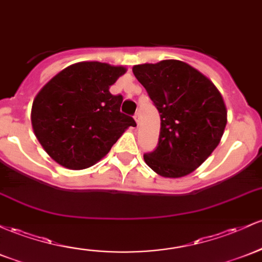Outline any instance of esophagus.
Wrapping results in <instances>:
<instances>
[{
	"mask_svg": "<svg viewBox=\"0 0 262 262\" xmlns=\"http://www.w3.org/2000/svg\"><path fill=\"white\" fill-rule=\"evenodd\" d=\"M134 120H136V122H137V124H139V122H140V114H139V112H137V113L134 114Z\"/></svg>",
	"mask_w": 262,
	"mask_h": 262,
	"instance_id": "esophagus-1",
	"label": "esophagus"
}]
</instances>
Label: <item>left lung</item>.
I'll return each mask as SVG.
<instances>
[{
	"label": "left lung",
	"instance_id": "left-lung-1",
	"mask_svg": "<svg viewBox=\"0 0 262 262\" xmlns=\"http://www.w3.org/2000/svg\"><path fill=\"white\" fill-rule=\"evenodd\" d=\"M160 113L158 145L144 160L155 173L180 178L201 165L220 143L226 108L210 79L188 63L166 59L133 67Z\"/></svg>",
	"mask_w": 262,
	"mask_h": 262
}]
</instances>
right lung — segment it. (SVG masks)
Wrapping results in <instances>:
<instances>
[{
  "mask_svg": "<svg viewBox=\"0 0 262 262\" xmlns=\"http://www.w3.org/2000/svg\"><path fill=\"white\" fill-rule=\"evenodd\" d=\"M124 67L79 62L54 76L33 100L32 126L53 160L68 169H85L111 150L136 120L120 112L123 97L109 87Z\"/></svg>",
  "mask_w": 262,
  "mask_h": 262,
  "instance_id": "obj_1",
  "label": "right lung"
}]
</instances>
